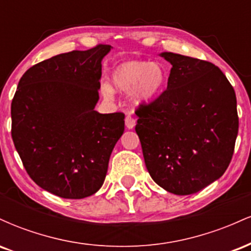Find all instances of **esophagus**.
<instances>
[{
	"instance_id": "34e87169",
	"label": "esophagus",
	"mask_w": 251,
	"mask_h": 251,
	"mask_svg": "<svg viewBox=\"0 0 251 251\" xmlns=\"http://www.w3.org/2000/svg\"><path fill=\"white\" fill-rule=\"evenodd\" d=\"M125 125H126V127H127L128 129H132L135 126V119L131 116V114H127V116H126V118H125Z\"/></svg>"
}]
</instances>
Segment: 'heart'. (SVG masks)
<instances>
[{
  "mask_svg": "<svg viewBox=\"0 0 251 251\" xmlns=\"http://www.w3.org/2000/svg\"><path fill=\"white\" fill-rule=\"evenodd\" d=\"M166 81V72L160 63L146 60H129L118 65L112 72V87L122 93L131 92V99L135 105L151 101L162 89ZM106 98L113 96L109 86H103Z\"/></svg>",
  "mask_w": 251,
  "mask_h": 251,
  "instance_id": "heart-1",
  "label": "heart"
}]
</instances>
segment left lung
<instances>
[{
    "instance_id": "8db88e82",
    "label": "left lung",
    "mask_w": 251,
    "mask_h": 251,
    "mask_svg": "<svg viewBox=\"0 0 251 251\" xmlns=\"http://www.w3.org/2000/svg\"><path fill=\"white\" fill-rule=\"evenodd\" d=\"M172 65L168 88L135 111V132L155 183L171 194L201 191L226 172L238 133L234 87L217 66L180 54H160Z\"/></svg>"
}]
</instances>
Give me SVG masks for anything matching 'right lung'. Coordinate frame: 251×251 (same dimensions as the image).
<instances>
[{"instance_id":"add662e5","label":"right lung","mask_w":251,"mask_h":251,"mask_svg":"<svg viewBox=\"0 0 251 251\" xmlns=\"http://www.w3.org/2000/svg\"><path fill=\"white\" fill-rule=\"evenodd\" d=\"M111 48L98 45L36 63L11 101V137L25 171L61 198L81 200L101 188L125 129L122 112L94 111L101 61Z\"/></svg>"}]
</instances>
